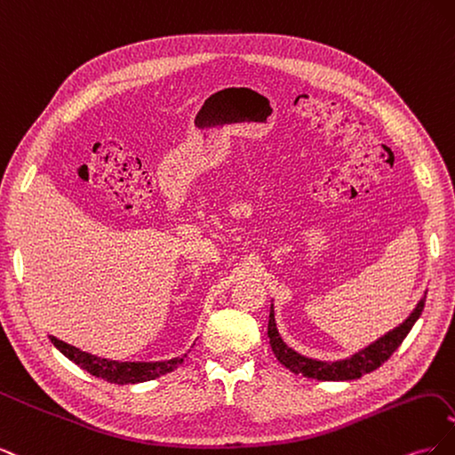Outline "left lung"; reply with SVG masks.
<instances>
[{"mask_svg":"<svg viewBox=\"0 0 455 455\" xmlns=\"http://www.w3.org/2000/svg\"><path fill=\"white\" fill-rule=\"evenodd\" d=\"M425 299H421L418 307L414 309L408 319L395 330H391L389 334H385L378 341L371 343L366 349L361 353L353 355L351 359L346 361H338V363H321V361H313L307 359V356H301L299 353L292 351L286 343L281 339L277 324H275V315L273 307L269 311V324H267V336L271 349L277 356V361L284 364L288 370L294 371V374H301L306 378H315V379H323V381H339V379H356L364 374H370L371 370L379 368L389 356L396 351V347L401 346L408 332L414 326V323L419 319V315L423 311Z\"/></svg>","mask_w":455,"mask_h":455,"instance_id":"1","label":"left lung"}]
</instances>
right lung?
Returning <instances> with one entry per match:
<instances>
[{"instance_id":"right-lung-1","label":"right lung","mask_w":455,"mask_h":455,"mask_svg":"<svg viewBox=\"0 0 455 455\" xmlns=\"http://www.w3.org/2000/svg\"><path fill=\"white\" fill-rule=\"evenodd\" d=\"M51 341L64 356L74 361L77 366L87 370L94 378H102L109 383L117 385L156 379L159 376L169 374V371H172L178 364L184 363V359H172L167 363H116L100 359V356H94L85 351H79L77 347L70 346V343H64L54 336H51Z\"/></svg>"}]
</instances>
